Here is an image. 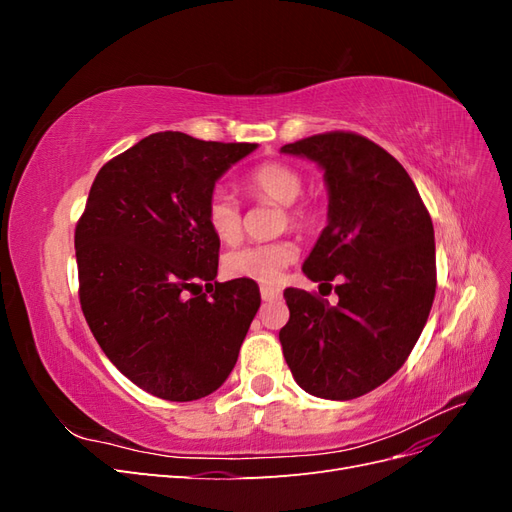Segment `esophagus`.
<instances>
[{"label":"esophagus","instance_id":"esophagus-1","mask_svg":"<svg viewBox=\"0 0 512 512\" xmlns=\"http://www.w3.org/2000/svg\"><path fill=\"white\" fill-rule=\"evenodd\" d=\"M260 297L262 301H275L282 297V290L280 288H271V286H262L260 288Z\"/></svg>","mask_w":512,"mask_h":512}]
</instances>
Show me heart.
Listing matches in <instances>:
<instances>
[{"label": "heart", "mask_w": 512, "mask_h": 512, "mask_svg": "<svg viewBox=\"0 0 512 512\" xmlns=\"http://www.w3.org/2000/svg\"><path fill=\"white\" fill-rule=\"evenodd\" d=\"M247 190L256 198L282 205V228L288 224L307 230L314 222V213L307 205L297 203L303 194V177L297 168L284 162H265L256 166L245 179ZM205 218L211 232L222 243H237L243 232V215L237 198L224 188H215L205 207ZM299 258V247L290 239L271 243H252L237 247L224 256V271L230 277L252 280L258 284H277L284 271Z\"/></svg>", "instance_id": "heart-1"}]
</instances>
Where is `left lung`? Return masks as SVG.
I'll return each mask as SVG.
<instances>
[{"instance_id": "8db88e82", "label": "left lung", "mask_w": 512, "mask_h": 512, "mask_svg": "<svg viewBox=\"0 0 512 512\" xmlns=\"http://www.w3.org/2000/svg\"><path fill=\"white\" fill-rule=\"evenodd\" d=\"M282 153L324 170L329 222L303 273L320 286L335 280L339 297L331 305L312 292L284 290V359L309 395L361 397L406 363L429 318L436 297L429 211L406 168L361 134L324 132Z\"/></svg>"}]
</instances>
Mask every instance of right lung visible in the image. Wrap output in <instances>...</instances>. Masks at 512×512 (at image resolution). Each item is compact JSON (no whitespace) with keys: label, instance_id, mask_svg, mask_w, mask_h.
<instances>
[{"label":"right lung","instance_id":"add662e5","mask_svg":"<svg viewBox=\"0 0 512 512\" xmlns=\"http://www.w3.org/2000/svg\"><path fill=\"white\" fill-rule=\"evenodd\" d=\"M256 147L151 134L100 168L76 224L89 329L123 376L160 399L218 391L260 307L256 282H215L220 239L205 218L215 181Z\"/></svg>","mask_w":512,"mask_h":512}]
</instances>
